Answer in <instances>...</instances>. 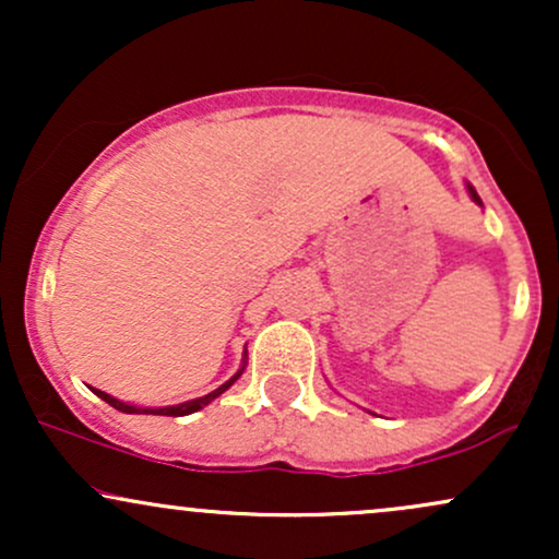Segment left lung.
Here are the masks:
<instances>
[{"label":"left lung","mask_w":559,"mask_h":559,"mask_svg":"<svg viewBox=\"0 0 559 559\" xmlns=\"http://www.w3.org/2000/svg\"><path fill=\"white\" fill-rule=\"evenodd\" d=\"M467 191H471V197H473V202H478L480 204V197L476 194V189H473V186L471 183H467Z\"/></svg>","instance_id":"1"}]
</instances>
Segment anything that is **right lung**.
<instances>
[{
	"label": "right lung",
	"instance_id": "right-lung-1",
	"mask_svg": "<svg viewBox=\"0 0 559 559\" xmlns=\"http://www.w3.org/2000/svg\"><path fill=\"white\" fill-rule=\"evenodd\" d=\"M243 373V365L239 368V373H236L234 378H228L226 383H223V386H217L215 391H210V394H204V396H199V400H191V402H181V404H173V407H133V404H126V402H120V400H115V396H110V394H105V391H99V389H92L96 396H99V400H105L107 404H110V407H115V409H120V413H128V415H170V418H181V415H191V413H197V409H202L204 404H210L215 400V396H221L223 391H226L228 386H234V381H239V376Z\"/></svg>",
	"mask_w": 559,
	"mask_h": 559
}]
</instances>
